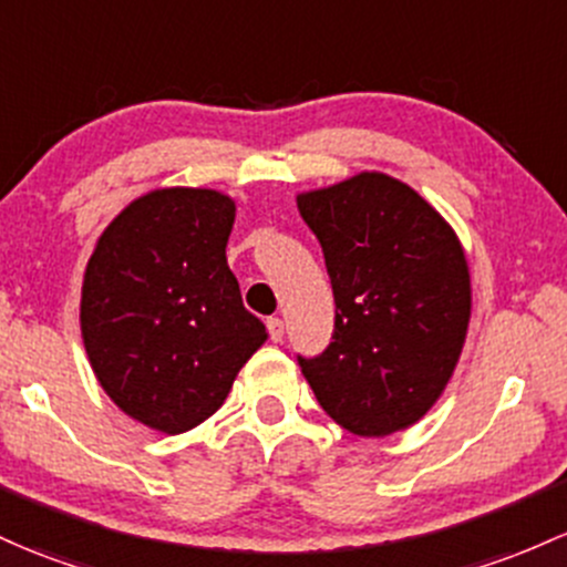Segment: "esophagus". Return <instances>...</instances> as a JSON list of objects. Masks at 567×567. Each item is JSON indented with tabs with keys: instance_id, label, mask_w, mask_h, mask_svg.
I'll return each mask as SVG.
<instances>
[{
	"instance_id": "esophagus-1",
	"label": "esophagus",
	"mask_w": 567,
	"mask_h": 567,
	"mask_svg": "<svg viewBox=\"0 0 567 567\" xmlns=\"http://www.w3.org/2000/svg\"><path fill=\"white\" fill-rule=\"evenodd\" d=\"M266 328H269L271 341H282V336H285V322L279 320V317H269V320H266Z\"/></svg>"
}]
</instances>
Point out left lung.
Returning <instances> with one entry per match:
<instances>
[{"mask_svg":"<svg viewBox=\"0 0 567 567\" xmlns=\"http://www.w3.org/2000/svg\"><path fill=\"white\" fill-rule=\"evenodd\" d=\"M320 239L336 301L333 341L298 358L331 420L390 435L431 412L450 384L471 320V271L455 228L384 172L298 193Z\"/></svg>","mask_w":567,"mask_h":567,"instance_id":"left-lung-1","label":"left lung"}]
</instances>
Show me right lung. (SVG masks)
Segmentation results:
<instances>
[{"mask_svg":"<svg viewBox=\"0 0 567 567\" xmlns=\"http://www.w3.org/2000/svg\"><path fill=\"white\" fill-rule=\"evenodd\" d=\"M234 217L220 190L155 188L115 215L85 266L80 333L93 374L158 433L213 416L269 339L228 269Z\"/></svg>","mask_w":567,"mask_h":567,"instance_id":"add662e5","label":"right lung"}]
</instances>
